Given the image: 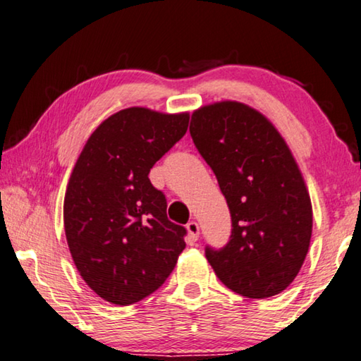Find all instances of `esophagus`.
<instances>
[{"label": "esophagus", "instance_id": "34e87169", "mask_svg": "<svg viewBox=\"0 0 361 361\" xmlns=\"http://www.w3.org/2000/svg\"><path fill=\"white\" fill-rule=\"evenodd\" d=\"M186 229H188V234H189V240L191 242H195L199 239V224H197V221H189L188 224H186Z\"/></svg>", "mask_w": 361, "mask_h": 361}]
</instances>
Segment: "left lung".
I'll list each match as a JSON object with an SVG mask.
<instances>
[{
    "label": "left lung",
    "mask_w": 361,
    "mask_h": 361,
    "mask_svg": "<svg viewBox=\"0 0 361 361\" xmlns=\"http://www.w3.org/2000/svg\"><path fill=\"white\" fill-rule=\"evenodd\" d=\"M192 142L231 212L229 242L205 256L242 296L279 295L298 276L312 235V204L285 140L259 111L219 102L192 113Z\"/></svg>",
    "instance_id": "left-lung-1"
}]
</instances>
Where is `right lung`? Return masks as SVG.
Returning a JSON list of instances; mask_svg holds the SVG:
<instances>
[{
    "mask_svg": "<svg viewBox=\"0 0 361 361\" xmlns=\"http://www.w3.org/2000/svg\"><path fill=\"white\" fill-rule=\"evenodd\" d=\"M189 114L127 108L89 137L63 204L66 242L84 282L108 302L142 301L166 282L186 229L167 218L149 170L188 130Z\"/></svg>",
    "mask_w": 361,
    "mask_h": 361,
    "instance_id": "1",
    "label": "right lung"
}]
</instances>
